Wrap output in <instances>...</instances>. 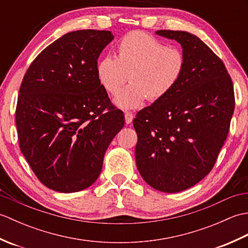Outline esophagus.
I'll list each match as a JSON object with an SVG mask.
<instances>
[{
	"label": "esophagus",
	"instance_id": "1",
	"mask_svg": "<svg viewBox=\"0 0 248 248\" xmlns=\"http://www.w3.org/2000/svg\"><path fill=\"white\" fill-rule=\"evenodd\" d=\"M124 118H125V124H131V123H132L133 118H134V116L131 112H125Z\"/></svg>",
	"mask_w": 248,
	"mask_h": 248
}]
</instances>
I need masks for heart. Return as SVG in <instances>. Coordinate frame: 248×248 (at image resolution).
I'll return each mask as SVG.
<instances>
[{
	"label": "heart",
	"mask_w": 248,
	"mask_h": 248,
	"mask_svg": "<svg viewBox=\"0 0 248 248\" xmlns=\"http://www.w3.org/2000/svg\"><path fill=\"white\" fill-rule=\"evenodd\" d=\"M117 56L105 55L97 62V78L105 92L115 97L123 108H136L146 99L156 102L168 96L181 81L186 56L181 50L168 46L141 31L125 34L116 46Z\"/></svg>",
	"instance_id": "obj_1"
}]
</instances>
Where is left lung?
I'll return each instance as SVG.
<instances>
[{"label":"left lung","instance_id":"left-lung-1","mask_svg":"<svg viewBox=\"0 0 248 248\" xmlns=\"http://www.w3.org/2000/svg\"><path fill=\"white\" fill-rule=\"evenodd\" d=\"M182 46L186 69L164 99L136 114V166L157 191L177 193L212 170L229 132L234 110L233 84L222 60L197 36L156 31Z\"/></svg>","mask_w":248,"mask_h":248}]
</instances>
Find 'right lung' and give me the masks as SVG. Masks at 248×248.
Returning a JSON list of instances; mask_svg holds the SVG:
<instances>
[{
	"label": "right lung",
	"mask_w": 248,
	"mask_h": 248,
	"mask_svg": "<svg viewBox=\"0 0 248 248\" xmlns=\"http://www.w3.org/2000/svg\"><path fill=\"white\" fill-rule=\"evenodd\" d=\"M109 31H70L46 46L21 83L19 146L39 181L61 193L91 186L124 115L100 85L96 66Z\"/></svg>",
	"instance_id": "add662e5"
}]
</instances>
